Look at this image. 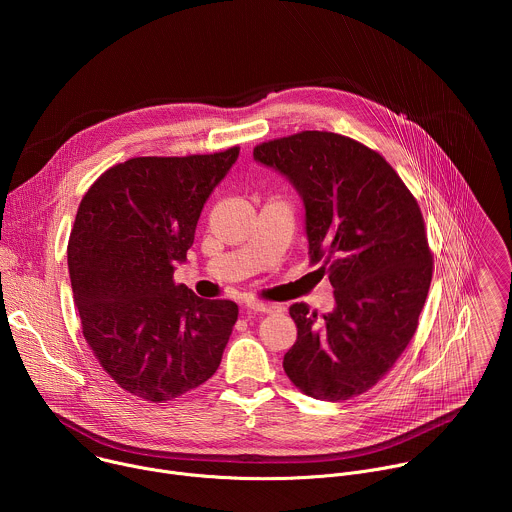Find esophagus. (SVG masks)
<instances>
[{
  "label": "esophagus",
  "instance_id": "34e87169",
  "mask_svg": "<svg viewBox=\"0 0 512 512\" xmlns=\"http://www.w3.org/2000/svg\"><path fill=\"white\" fill-rule=\"evenodd\" d=\"M277 310L279 308L275 304H269V302H261V300L247 302V312H267V314H271V312H277Z\"/></svg>",
  "mask_w": 512,
  "mask_h": 512
}]
</instances>
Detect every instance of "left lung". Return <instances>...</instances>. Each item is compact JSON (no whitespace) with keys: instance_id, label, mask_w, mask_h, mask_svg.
I'll use <instances>...</instances> for the list:
<instances>
[{"instance_id":"obj_1","label":"left lung","mask_w":512,"mask_h":512,"mask_svg":"<svg viewBox=\"0 0 512 512\" xmlns=\"http://www.w3.org/2000/svg\"><path fill=\"white\" fill-rule=\"evenodd\" d=\"M253 158L285 174L306 204L310 265L328 273L336 308L291 304L298 340L283 371L302 393L346 401L373 389L411 342L433 257L415 196L367 145L332 131H300L255 145Z\"/></svg>"}]
</instances>
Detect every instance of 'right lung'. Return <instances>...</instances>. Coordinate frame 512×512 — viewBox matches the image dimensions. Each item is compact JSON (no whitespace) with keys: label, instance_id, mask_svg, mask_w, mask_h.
I'll use <instances>...</instances> for the list:
<instances>
[{"label":"right lung","instance_id":"obj_1","mask_svg":"<svg viewBox=\"0 0 512 512\" xmlns=\"http://www.w3.org/2000/svg\"><path fill=\"white\" fill-rule=\"evenodd\" d=\"M239 150L131 158L105 170L79 204L66 251L83 336L103 371L145 401L206 383L237 322L235 302L198 298L174 269Z\"/></svg>","mask_w":512,"mask_h":512}]
</instances>
